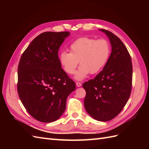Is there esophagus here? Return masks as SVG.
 I'll return each mask as SVG.
<instances>
[{
    "label": "esophagus",
    "mask_w": 149,
    "mask_h": 149,
    "mask_svg": "<svg viewBox=\"0 0 149 149\" xmlns=\"http://www.w3.org/2000/svg\"><path fill=\"white\" fill-rule=\"evenodd\" d=\"M76 86H77V87H80V86H81V83H79V82H76Z\"/></svg>",
    "instance_id": "obj_1"
}]
</instances>
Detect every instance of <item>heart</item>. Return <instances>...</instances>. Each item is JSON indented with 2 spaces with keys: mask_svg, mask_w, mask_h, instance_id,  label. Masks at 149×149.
Masks as SVG:
<instances>
[{
  "mask_svg": "<svg viewBox=\"0 0 149 149\" xmlns=\"http://www.w3.org/2000/svg\"><path fill=\"white\" fill-rule=\"evenodd\" d=\"M70 50L60 53V63L68 74H73L79 61L74 78L81 81L89 73L96 74L102 70L109 58L111 47L106 39L81 37L71 44Z\"/></svg>",
  "mask_w": 149,
  "mask_h": 149,
  "instance_id": "heart-1",
  "label": "heart"
}]
</instances>
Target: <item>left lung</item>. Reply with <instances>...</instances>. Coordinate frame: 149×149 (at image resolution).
<instances>
[{
    "label": "left lung",
    "mask_w": 149,
    "mask_h": 149,
    "mask_svg": "<svg viewBox=\"0 0 149 149\" xmlns=\"http://www.w3.org/2000/svg\"><path fill=\"white\" fill-rule=\"evenodd\" d=\"M109 38L112 47L109 60L95 78L85 82L84 105L88 113L99 121L114 118L123 110L130 95L132 65L127 48L111 31L100 29Z\"/></svg>",
    "instance_id": "1"
}]
</instances>
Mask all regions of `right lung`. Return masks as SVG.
Returning <instances> with one entry per match:
<instances>
[{"mask_svg":"<svg viewBox=\"0 0 149 149\" xmlns=\"http://www.w3.org/2000/svg\"><path fill=\"white\" fill-rule=\"evenodd\" d=\"M68 31H46L37 36L22 54L18 66L17 91L24 106L42 123L59 119L75 83L61 68L58 49Z\"/></svg>","mask_w":149,"mask_h":149,"instance_id":"add662e5","label":"right lung"}]
</instances>
